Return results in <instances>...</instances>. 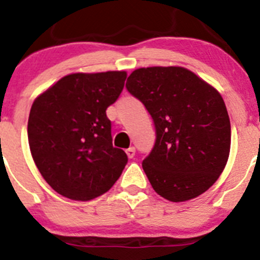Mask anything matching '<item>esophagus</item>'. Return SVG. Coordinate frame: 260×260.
Listing matches in <instances>:
<instances>
[{"label":"esophagus","instance_id":"1","mask_svg":"<svg viewBox=\"0 0 260 260\" xmlns=\"http://www.w3.org/2000/svg\"><path fill=\"white\" fill-rule=\"evenodd\" d=\"M125 153H127L128 158L132 159L133 156H135V154H136V149L132 146V147H129V149H127V150H125Z\"/></svg>","mask_w":260,"mask_h":260}]
</instances>
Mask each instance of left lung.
Wrapping results in <instances>:
<instances>
[{"label": "left lung", "mask_w": 260, "mask_h": 260, "mask_svg": "<svg viewBox=\"0 0 260 260\" xmlns=\"http://www.w3.org/2000/svg\"><path fill=\"white\" fill-rule=\"evenodd\" d=\"M125 88L154 121L155 144L142 160L154 190L171 202L205 193L223 172L231 149L220 93L184 67L135 70Z\"/></svg>", "instance_id": "1"}]
</instances>
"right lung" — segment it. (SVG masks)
Returning <instances> with one entry per match:
<instances>
[{
    "label": "right lung",
    "instance_id": "obj_1",
    "mask_svg": "<svg viewBox=\"0 0 260 260\" xmlns=\"http://www.w3.org/2000/svg\"><path fill=\"white\" fill-rule=\"evenodd\" d=\"M127 72L71 74L35 100L28 144L45 181L63 197L90 201L106 193L128 162L113 146L106 110L124 88Z\"/></svg>",
    "mask_w": 260,
    "mask_h": 260
}]
</instances>
